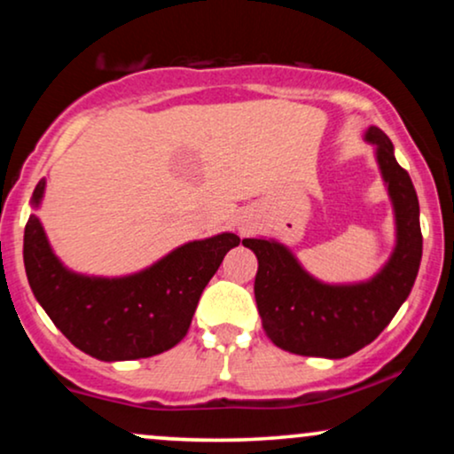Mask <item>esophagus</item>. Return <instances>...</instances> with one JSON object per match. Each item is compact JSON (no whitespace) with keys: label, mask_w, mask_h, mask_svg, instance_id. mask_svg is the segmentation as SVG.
Returning a JSON list of instances; mask_svg holds the SVG:
<instances>
[{"label":"esophagus","mask_w":454,"mask_h":454,"mask_svg":"<svg viewBox=\"0 0 454 454\" xmlns=\"http://www.w3.org/2000/svg\"><path fill=\"white\" fill-rule=\"evenodd\" d=\"M241 231H247V228H245V226H243V228H241Z\"/></svg>","instance_id":"1"}]
</instances>
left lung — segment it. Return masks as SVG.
Segmentation results:
<instances>
[{
	"instance_id": "1",
	"label": "left lung",
	"mask_w": 454,
	"mask_h": 454,
	"mask_svg": "<svg viewBox=\"0 0 454 454\" xmlns=\"http://www.w3.org/2000/svg\"><path fill=\"white\" fill-rule=\"evenodd\" d=\"M367 140L378 145V161L397 215V247L388 264L367 284L326 286L299 267L284 245L243 239L258 258L254 294L264 333L275 346L301 356L343 358L372 343L408 299L420 256L423 232L419 198L408 170L393 155V143L380 128Z\"/></svg>"
}]
</instances>
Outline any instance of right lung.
<instances>
[{
  "instance_id": "right-lung-1",
  "label": "right lung",
  "mask_w": 454,
  "mask_h": 454,
  "mask_svg": "<svg viewBox=\"0 0 454 454\" xmlns=\"http://www.w3.org/2000/svg\"><path fill=\"white\" fill-rule=\"evenodd\" d=\"M44 181L34 190V205ZM241 239L232 232L187 243L158 264L123 279L70 273L51 252L43 223H25L23 260L31 290L78 350L100 361H132L170 350L185 337L198 299Z\"/></svg>"
}]
</instances>
